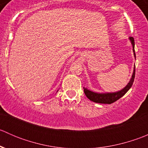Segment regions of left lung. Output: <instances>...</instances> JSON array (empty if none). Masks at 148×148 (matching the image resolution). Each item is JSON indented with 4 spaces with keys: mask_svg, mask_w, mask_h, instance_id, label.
Returning <instances> with one entry per match:
<instances>
[{
    "mask_svg": "<svg viewBox=\"0 0 148 148\" xmlns=\"http://www.w3.org/2000/svg\"><path fill=\"white\" fill-rule=\"evenodd\" d=\"M130 40L131 44L132 45L134 55H135V57L136 56H135V41H134V38L133 37H130ZM135 67L134 68L133 74H132L130 81L129 82L127 85L124 89L119 91V92H113V93H97V92H92V91L89 90V89L84 87V94L86 96V97L89 99H90L91 101H92V102L96 103H101V104H112V103L118 100L122 97H123L127 93V92L130 89L132 84H133L134 79H135Z\"/></svg>",
    "mask_w": 148,
    "mask_h": 148,
    "instance_id": "obj_1",
    "label": "left lung"
}]
</instances>
